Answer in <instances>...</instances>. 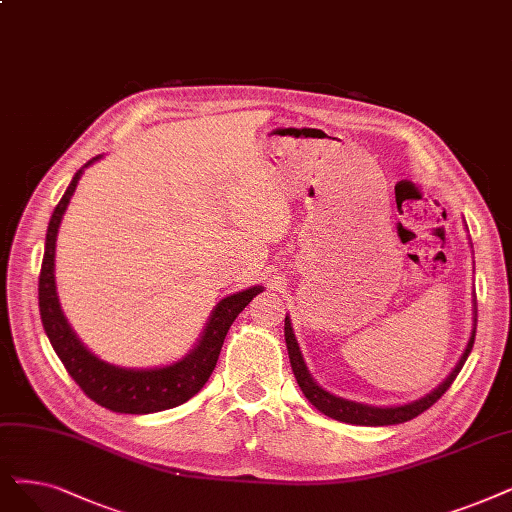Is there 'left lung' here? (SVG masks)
Returning a JSON list of instances; mask_svg holds the SVG:
<instances>
[{
	"label": "left lung",
	"instance_id": "left-lung-1",
	"mask_svg": "<svg viewBox=\"0 0 512 512\" xmlns=\"http://www.w3.org/2000/svg\"><path fill=\"white\" fill-rule=\"evenodd\" d=\"M283 334H285V346H288V355H290V363H292V372L296 376V382L300 386V391L304 393V397L309 399L321 414H325L327 418H334L346 424H359V426H391V424H401L412 420L416 416H420L422 412H426L428 407L433 403H437V399H441V395L447 391L452 382L456 380V376L460 374L464 361L468 359L470 351H473L475 344V334H477V296L473 298V332H470L466 349L460 357V361L456 363V367L449 376L437 386L433 388L431 393L412 401V403H403V405H388V407H378V405H367V403H359V401H351V399H342L336 397L332 393H327L325 388H321L313 376L309 374V367H306L304 359H302V351L298 346V340L294 336L292 330V321L290 317L285 315V325H283Z\"/></svg>",
	"mask_w": 512,
	"mask_h": 512
}]
</instances>
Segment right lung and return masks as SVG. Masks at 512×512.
I'll use <instances>...</instances> for the list:
<instances>
[{"label":"right lung","instance_id":"1","mask_svg":"<svg viewBox=\"0 0 512 512\" xmlns=\"http://www.w3.org/2000/svg\"><path fill=\"white\" fill-rule=\"evenodd\" d=\"M100 157L102 155L92 157L84 168L75 172L71 185L67 187L63 199L58 201V206L54 208V214L50 218L42 273H39V315H42L46 336L58 359L63 361L69 376L92 401L119 414H153L170 410V407L189 401L208 382L229 327L264 288L262 285H254V288L222 298L214 306L197 344L185 357L170 365L136 370V367H119L98 359L77 338L63 309H60L54 277V256L60 220H63L67 212L69 201L77 189V182L84 170Z\"/></svg>","mask_w":512,"mask_h":512}]
</instances>
